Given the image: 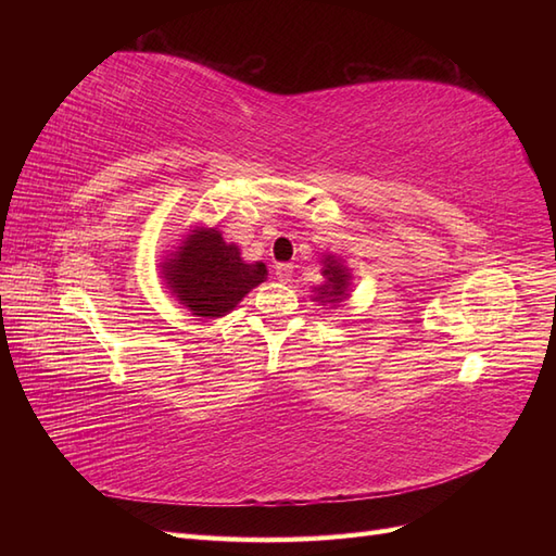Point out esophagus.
<instances>
[{"label": "esophagus", "instance_id": "obj_1", "mask_svg": "<svg viewBox=\"0 0 556 556\" xmlns=\"http://www.w3.org/2000/svg\"><path fill=\"white\" fill-rule=\"evenodd\" d=\"M292 271H294V266L288 264V262L276 264V278H278L280 282H288V280L292 278Z\"/></svg>", "mask_w": 556, "mask_h": 556}]
</instances>
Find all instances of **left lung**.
<instances>
[{"mask_svg": "<svg viewBox=\"0 0 556 556\" xmlns=\"http://www.w3.org/2000/svg\"><path fill=\"white\" fill-rule=\"evenodd\" d=\"M319 274H323L325 282L315 285L313 288V301L323 306H331L336 308L339 304L350 296V288H352V268H348L343 264V260L339 255H331V252H323L319 257Z\"/></svg>", "mask_w": 556, "mask_h": 556, "instance_id": "obj_1", "label": "left lung"}]
</instances>
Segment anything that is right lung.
I'll return each mask as SVG.
<instances>
[{
  "mask_svg": "<svg viewBox=\"0 0 556 556\" xmlns=\"http://www.w3.org/2000/svg\"><path fill=\"white\" fill-rule=\"evenodd\" d=\"M166 290L194 317H225L268 276L264 262H245L217 227L194 225L160 262Z\"/></svg>",
  "mask_w": 556,
  "mask_h": 556,
  "instance_id": "add662e5",
  "label": "right lung"
}]
</instances>
